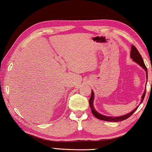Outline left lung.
Listing matches in <instances>:
<instances>
[{
	"mask_svg": "<svg viewBox=\"0 0 152 152\" xmlns=\"http://www.w3.org/2000/svg\"><path fill=\"white\" fill-rule=\"evenodd\" d=\"M131 57H132V59H133V60H134V61H136L137 64H138L139 65L141 66V67H142L143 68H144L145 71H146L147 79V68L146 67V66H145L144 61H143V59H142V57H141L140 54L139 53L138 50H137V48L134 46V45H132V50H131ZM145 93H146V91H145L144 93H143V95L142 96V100H141V103L142 102L143 99H144V98H145ZM93 99H94V93H93V91H91V98H90V99H89V105H90L91 111H92L93 115H94L95 118H97V119H99L101 120H104V121H108V122H120V121H122V120L127 119L128 118H129L130 116L136 111L137 109H138V107H136V109L134 110V111H132L129 113L126 114V115L119 116V117H108V116L101 115V114L97 113V112L95 111L94 107H93Z\"/></svg>",
	"mask_w": 152,
	"mask_h": 152,
	"instance_id": "8db88e82",
	"label": "left lung"
}]
</instances>
